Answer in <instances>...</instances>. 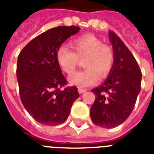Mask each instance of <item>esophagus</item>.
<instances>
[{"mask_svg": "<svg viewBox=\"0 0 154 154\" xmlns=\"http://www.w3.org/2000/svg\"><path fill=\"white\" fill-rule=\"evenodd\" d=\"M86 91H87L86 89H83V88H82V87H78V92H79L80 94L84 93Z\"/></svg>", "mask_w": 154, "mask_h": 154, "instance_id": "esophagus-1", "label": "esophagus"}]
</instances>
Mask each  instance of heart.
<instances>
[{
	"mask_svg": "<svg viewBox=\"0 0 154 154\" xmlns=\"http://www.w3.org/2000/svg\"><path fill=\"white\" fill-rule=\"evenodd\" d=\"M72 50L66 45L58 48L56 54L58 65L67 75H72L83 60L86 69L71 76V84L79 87H87L98 82L100 76L106 77L113 68L115 54L109 45L102 43L95 35H82L71 42Z\"/></svg>",
	"mask_w": 154,
	"mask_h": 154,
	"instance_id": "heart-1",
	"label": "heart"
}]
</instances>
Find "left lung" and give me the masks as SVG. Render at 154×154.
I'll return each instance as SVG.
<instances>
[{
	"mask_svg": "<svg viewBox=\"0 0 154 154\" xmlns=\"http://www.w3.org/2000/svg\"><path fill=\"white\" fill-rule=\"evenodd\" d=\"M113 46L115 63L108 78L91 91L95 102L91 107L92 122L110 129L119 125L130 116L141 88L142 72L139 64L118 35L109 32Z\"/></svg>",
	"mask_w": 154,
	"mask_h": 154,
	"instance_id": "8db88e82",
	"label": "left lung"
}]
</instances>
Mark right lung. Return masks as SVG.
Returning a JSON list of instances; mask_svg holds the SVG:
<instances>
[{
    "mask_svg": "<svg viewBox=\"0 0 154 154\" xmlns=\"http://www.w3.org/2000/svg\"><path fill=\"white\" fill-rule=\"evenodd\" d=\"M77 26H58L33 38L20 51L16 77L20 97L29 114L40 124L63 123L79 97L76 87H66L56 57L61 44L78 33Z\"/></svg>",
    "mask_w": 154,
    "mask_h": 154,
    "instance_id": "obj_1",
    "label": "right lung"
}]
</instances>
